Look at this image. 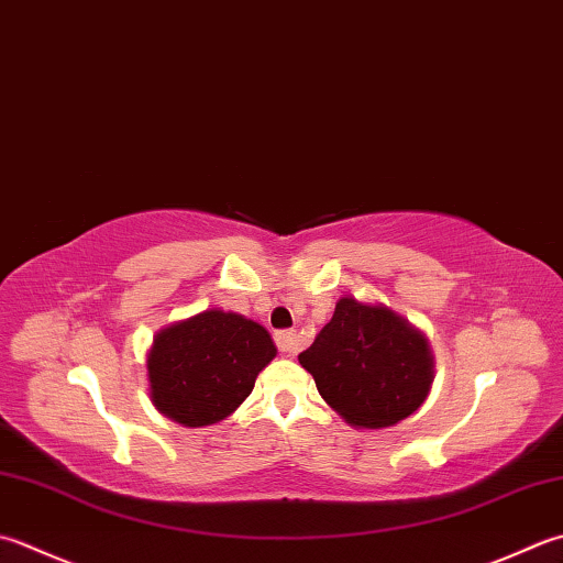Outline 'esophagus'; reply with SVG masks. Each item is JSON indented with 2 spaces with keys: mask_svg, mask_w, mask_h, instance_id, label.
I'll return each mask as SVG.
<instances>
[{
  "mask_svg": "<svg viewBox=\"0 0 563 563\" xmlns=\"http://www.w3.org/2000/svg\"><path fill=\"white\" fill-rule=\"evenodd\" d=\"M275 344H278V349L283 351V354L295 356L297 351L302 349L305 336H302L300 332H295V329H288V332H278V334H275Z\"/></svg>",
  "mask_w": 563,
  "mask_h": 563,
  "instance_id": "esophagus-1",
  "label": "esophagus"
}]
</instances>
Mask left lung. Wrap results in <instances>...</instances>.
<instances>
[{
  "label": "left lung",
  "mask_w": 563,
  "mask_h": 563,
  "mask_svg": "<svg viewBox=\"0 0 563 563\" xmlns=\"http://www.w3.org/2000/svg\"><path fill=\"white\" fill-rule=\"evenodd\" d=\"M300 366L324 402L356 429H385L422 407L434 383L429 339L380 302L344 295Z\"/></svg>",
  "instance_id": "8db88e82"
}]
</instances>
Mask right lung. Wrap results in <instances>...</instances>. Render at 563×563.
Masks as SVG:
<instances>
[{"label":"right lung","mask_w":563,"mask_h":563,"mask_svg":"<svg viewBox=\"0 0 563 563\" xmlns=\"http://www.w3.org/2000/svg\"><path fill=\"white\" fill-rule=\"evenodd\" d=\"M278 354L266 327L219 307L178 319L153 336L146 356L156 410L183 427L227 420Z\"/></svg>","instance_id":"obj_1"}]
</instances>
